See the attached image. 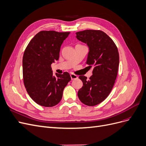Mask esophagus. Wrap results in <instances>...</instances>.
Instances as JSON below:
<instances>
[{
  "label": "esophagus",
  "instance_id": "obj_1",
  "mask_svg": "<svg viewBox=\"0 0 146 146\" xmlns=\"http://www.w3.org/2000/svg\"><path fill=\"white\" fill-rule=\"evenodd\" d=\"M70 78H71L72 80H74V79H77L78 78L77 76H76V75H75L74 74H71L70 75Z\"/></svg>",
  "mask_w": 146,
  "mask_h": 146
}]
</instances>
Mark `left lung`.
I'll list each match as a JSON object with an SVG mask.
<instances>
[{
    "instance_id": "8db88e82",
    "label": "left lung",
    "mask_w": 146,
    "mask_h": 146,
    "mask_svg": "<svg viewBox=\"0 0 146 146\" xmlns=\"http://www.w3.org/2000/svg\"><path fill=\"white\" fill-rule=\"evenodd\" d=\"M76 38L89 47L86 64L93 66L92 75L80 76L83 86L78 97L83 104L95 106L110 94L117 77L119 63L117 48L112 39L101 30H86L76 33Z\"/></svg>"
}]
</instances>
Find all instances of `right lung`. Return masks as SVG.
I'll list each match as a JSON object with an SVG mask.
<instances>
[{
  "label": "right lung",
  "mask_w": 146,
  "mask_h": 146,
  "mask_svg": "<svg viewBox=\"0 0 146 146\" xmlns=\"http://www.w3.org/2000/svg\"><path fill=\"white\" fill-rule=\"evenodd\" d=\"M70 32L41 31L30 41L23 59V80L29 95L46 107L58 104L71 80L68 72L53 75L51 64L59 59L60 47Z\"/></svg>",
  "instance_id": "1"
}]
</instances>
